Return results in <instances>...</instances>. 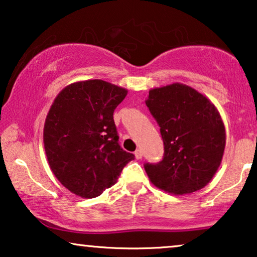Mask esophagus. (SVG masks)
<instances>
[{
  "label": "esophagus",
  "instance_id": "34e87169",
  "mask_svg": "<svg viewBox=\"0 0 257 257\" xmlns=\"http://www.w3.org/2000/svg\"><path fill=\"white\" fill-rule=\"evenodd\" d=\"M135 157H136V159H142V158H143V151L142 150H137L136 151V152H135Z\"/></svg>",
  "mask_w": 257,
  "mask_h": 257
}]
</instances>
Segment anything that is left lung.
<instances>
[{
  "label": "left lung",
  "instance_id": "obj_1",
  "mask_svg": "<svg viewBox=\"0 0 257 257\" xmlns=\"http://www.w3.org/2000/svg\"><path fill=\"white\" fill-rule=\"evenodd\" d=\"M160 126L164 159L145 165L150 181L174 195L192 194L209 184L226 147L220 112L205 94L182 83L153 87L145 100Z\"/></svg>",
  "mask_w": 257,
  "mask_h": 257
}]
</instances>
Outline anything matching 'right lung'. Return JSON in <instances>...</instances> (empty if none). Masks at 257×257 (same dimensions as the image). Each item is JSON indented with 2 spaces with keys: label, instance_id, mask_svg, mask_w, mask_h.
I'll return each instance as SVG.
<instances>
[{
  "label": "right lung",
  "instance_id": "obj_1",
  "mask_svg": "<svg viewBox=\"0 0 257 257\" xmlns=\"http://www.w3.org/2000/svg\"><path fill=\"white\" fill-rule=\"evenodd\" d=\"M127 90L101 79L79 80L57 94L44 121L43 143L50 170L73 194L100 195L135 159L119 146L113 120Z\"/></svg>",
  "mask_w": 257,
  "mask_h": 257
}]
</instances>
